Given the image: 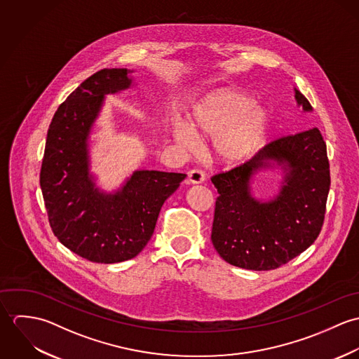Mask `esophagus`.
I'll use <instances>...</instances> for the list:
<instances>
[{
	"label": "esophagus",
	"instance_id": "esophagus-1",
	"mask_svg": "<svg viewBox=\"0 0 359 359\" xmlns=\"http://www.w3.org/2000/svg\"><path fill=\"white\" fill-rule=\"evenodd\" d=\"M205 172L202 170L195 168V170H191L188 172V180H189L191 184H202L205 181Z\"/></svg>",
	"mask_w": 359,
	"mask_h": 359
}]
</instances>
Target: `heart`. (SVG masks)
Segmentation results:
<instances>
[{"instance_id":"b5f03b06","label":"heart","mask_w":359,"mask_h":359,"mask_svg":"<svg viewBox=\"0 0 359 359\" xmlns=\"http://www.w3.org/2000/svg\"><path fill=\"white\" fill-rule=\"evenodd\" d=\"M269 128V111L253 103L249 94L235 88H221L207 94L188 114V123L171 127L174 140L192 148L196 135L212 137L217 158L236 167L250 160L262 147Z\"/></svg>"}]
</instances>
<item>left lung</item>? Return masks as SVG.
Returning <instances> with one entry per match:
<instances>
[{"instance_id": "obj_1", "label": "left lung", "mask_w": 359, "mask_h": 359, "mask_svg": "<svg viewBox=\"0 0 359 359\" xmlns=\"http://www.w3.org/2000/svg\"><path fill=\"white\" fill-rule=\"evenodd\" d=\"M294 91L297 103L311 111L307 98ZM271 161L284 167V185L276 198L259 203L251 196L250 180ZM211 182L218 192L211 229L217 253L245 269L279 268L307 250L322 229L330 188L326 144L316 127L278 138Z\"/></svg>"}]
</instances>
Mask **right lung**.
Masks as SVG:
<instances>
[{
    "mask_svg": "<svg viewBox=\"0 0 359 359\" xmlns=\"http://www.w3.org/2000/svg\"><path fill=\"white\" fill-rule=\"evenodd\" d=\"M127 69H102L77 87L53 114L40 185L53 235L93 262L113 264L138 256L154 235L163 203L187 174L135 171L116 194H103L90 174L88 137L103 97L126 90Z\"/></svg>",
    "mask_w": 359,
    "mask_h": 359,
    "instance_id": "obj_1",
    "label": "right lung"
}]
</instances>
